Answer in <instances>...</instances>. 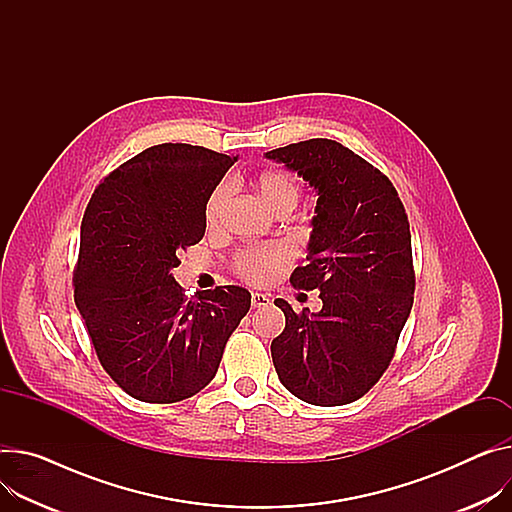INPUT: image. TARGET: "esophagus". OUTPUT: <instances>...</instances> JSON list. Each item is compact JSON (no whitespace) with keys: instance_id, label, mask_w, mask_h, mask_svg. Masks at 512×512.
<instances>
[{"instance_id":"esophagus-1","label":"esophagus","mask_w":512,"mask_h":512,"mask_svg":"<svg viewBox=\"0 0 512 512\" xmlns=\"http://www.w3.org/2000/svg\"><path fill=\"white\" fill-rule=\"evenodd\" d=\"M270 303V297L264 293H252V305L254 307H264Z\"/></svg>"}]
</instances>
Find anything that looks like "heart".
Segmentation results:
<instances>
[{
	"label": "heart",
	"mask_w": 512,
	"mask_h": 512,
	"mask_svg": "<svg viewBox=\"0 0 512 512\" xmlns=\"http://www.w3.org/2000/svg\"><path fill=\"white\" fill-rule=\"evenodd\" d=\"M252 188L258 196V201L268 209V211H279V209H295L297 201H299V182L295 176H291L289 172L283 170H268L262 172L254 182ZM227 199V190L221 186L217 188L207 201L205 207V221L209 227H213L219 219V213L225 205ZM287 252L285 248L279 246H270V248H252V250H244L238 256V272L242 274L244 279L252 281V283H266L274 270L279 268L281 262H285Z\"/></svg>",
	"instance_id": "obj_1"
}]
</instances>
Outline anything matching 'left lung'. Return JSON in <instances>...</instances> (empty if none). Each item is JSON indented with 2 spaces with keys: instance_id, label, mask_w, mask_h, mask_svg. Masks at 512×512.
Here are the masks:
<instances>
[{
  "instance_id": "1",
  "label": "left lung",
  "mask_w": 512,
  "mask_h": 512,
  "mask_svg": "<svg viewBox=\"0 0 512 512\" xmlns=\"http://www.w3.org/2000/svg\"><path fill=\"white\" fill-rule=\"evenodd\" d=\"M316 192L309 264L293 287L318 289L322 309L295 313L285 299V330L270 344L281 383L313 406L363 398L393 359L414 303L412 235L393 184L355 151L309 139L266 151Z\"/></svg>"
}]
</instances>
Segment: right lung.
<instances>
[{
    "mask_svg": "<svg viewBox=\"0 0 512 512\" xmlns=\"http://www.w3.org/2000/svg\"><path fill=\"white\" fill-rule=\"evenodd\" d=\"M238 157L188 143L147 147L94 190L73 274L75 305L112 381L147 404L211 383L248 313L238 285L186 299L172 270L205 235L209 196Z\"/></svg>",
    "mask_w": 512,
    "mask_h": 512,
    "instance_id": "right-lung-1",
    "label": "right lung"
}]
</instances>
